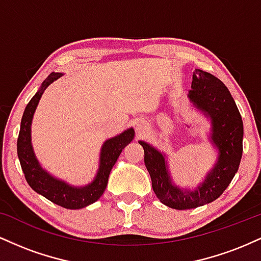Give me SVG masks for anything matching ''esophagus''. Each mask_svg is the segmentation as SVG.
I'll list each match as a JSON object with an SVG mask.
<instances>
[{
	"label": "esophagus",
	"instance_id": "1",
	"mask_svg": "<svg viewBox=\"0 0 261 261\" xmlns=\"http://www.w3.org/2000/svg\"><path fill=\"white\" fill-rule=\"evenodd\" d=\"M143 128H145V127H143L142 124H140V122H139V124H136V130H137V133H141V131H142Z\"/></svg>",
	"mask_w": 261,
	"mask_h": 261
}]
</instances>
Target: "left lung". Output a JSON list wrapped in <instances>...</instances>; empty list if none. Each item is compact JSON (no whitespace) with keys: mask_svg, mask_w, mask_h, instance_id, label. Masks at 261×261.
Here are the masks:
<instances>
[{"mask_svg":"<svg viewBox=\"0 0 261 261\" xmlns=\"http://www.w3.org/2000/svg\"><path fill=\"white\" fill-rule=\"evenodd\" d=\"M188 98L211 120L210 140L218 151L216 164L196 189L176 187L170 178L166 154L145 141H139L145 151V164L155 196L175 210L199 207L222 195L236 175L243 153V121L222 81L202 70H195Z\"/></svg>","mask_w":261,"mask_h":261,"instance_id":"1","label":"left lung"}]
</instances>
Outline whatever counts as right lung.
<instances>
[{"label": "right lung", "instance_id": "right-lung-1", "mask_svg": "<svg viewBox=\"0 0 261 261\" xmlns=\"http://www.w3.org/2000/svg\"><path fill=\"white\" fill-rule=\"evenodd\" d=\"M62 76V73L53 72L45 79L41 85L40 89L35 93L34 97L27 104L24 113H23L22 121H20V130L18 135L17 141V153L19 158L20 167L28 181L29 187L38 194L46 197L47 200L62 206L65 208L79 210L86 206L92 205L103 195L108 185L110 170L118 161L119 155L134 140L135 131L133 127L127 128L124 133L118 136L112 137L103 143L100 149L99 158V168H98L97 175L93 179L92 182L85 185V187H73L61 179L47 173L43 169L39 161L34 153V149L32 146V120L37 109L39 100L47 86L51 85L54 81H56Z\"/></svg>", "mask_w": 261, "mask_h": 261}]
</instances>
